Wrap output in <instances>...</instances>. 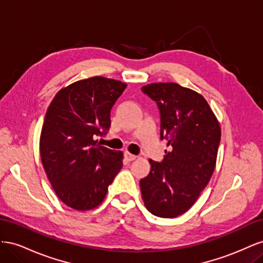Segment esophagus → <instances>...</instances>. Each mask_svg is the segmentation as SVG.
Wrapping results in <instances>:
<instances>
[{"instance_id":"34e87169","label":"esophagus","mask_w":263,"mask_h":263,"mask_svg":"<svg viewBox=\"0 0 263 263\" xmlns=\"http://www.w3.org/2000/svg\"><path fill=\"white\" fill-rule=\"evenodd\" d=\"M125 158H126L127 161H133L137 158V156H135V155H133V154H130V153H128V151H127V153H125Z\"/></svg>"}]
</instances>
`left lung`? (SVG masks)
I'll return each instance as SVG.
<instances>
[{
    "mask_svg": "<svg viewBox=\"0 0 263 263\" xmlns=\"http://www.w3.org/2000/svg\"><path fill=\"white\" fill-rule=\"evenodd\" d=\"M142 92L160 110V136L168 141L161 162L140 180L146 209L158 217L174 218L189 211L208 185L216 165L220 126L200 93L178 83H151Z\"/></svg>",
    "mask_w": 263,
    "mask_h": 263,
    "instance_id": "left-lung-1",
    "label": "left lung"
}]
</instances>
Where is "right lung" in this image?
<instances>
[{"instance_id": "right-lung-1", "label": "right lung", "mask_w": 263, "mask_h": 263, "mask_svg": "<svg viewBox=\"0 0 263 263\" xmlns=\"http://www.w3.org/2000/svg\"><path fill=\"white\" fill-rule=\"evenodd\" d=\"M127 84L92 77L61 89L47 109L39 140L42 163L54 193L69 208L93 210L123 166L124 155L101 146L110 109Z\"/></svg>"}]
</instances>
